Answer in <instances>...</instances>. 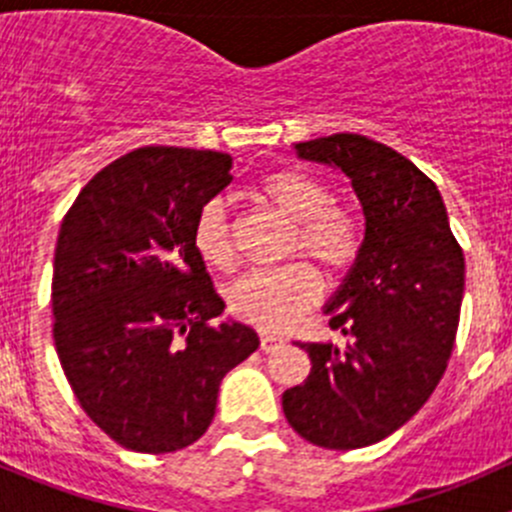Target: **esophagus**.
Wrapping results in <instances>:
<instances>
[{
    "label": "esophagus",
    "mask_w": 512,
    "mask_h": 512,
    "mask_svg": "<svg viewBox=\"0 0 512 512\" xmlns=\"http://www.w3.org/2000/svg\"><path fill=\"white\" fill-rule=\"evenodd\" d=\"M282 344V337H277V334L272 332H260V349L262 352H272V349H277Z\"/></svg>",
    "instance_id": "obj_1"
}]
</instances>
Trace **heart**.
<instances>
[{
    "instance_id": "1",
    "label": "heart",
    "mask_w": 512,
    "mask_h": 512,
    "mask_svg": "<svg viewBox=\"0 0 512 512\" xmlns=\"http://www.w3.org/2000/svg\"><path fill=\"white\" fill-rule=\"evenodd\" d=\"M257 195L292 223L287 252H304L329 275H342L361 252V225L349 210L334 205V193L322 178L299 168L267 173ZM195 255L210 270H230L235 262L230 220L223 200L200 205L193 232ZM319 297V280L304 262H289L275 270H250L227 287V309L237 319L255 324L262 332H277L292 324Z\"/></svg>"
}]
</instances>
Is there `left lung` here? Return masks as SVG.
Masks as SVG:
<instances>
[{"label":"left lung","instance_id":"obj_1","mask_svg":"<svg viewBox=\"0 0 512 512\" xmlns=\"http://www.w3.org/2000/svg\"><path fill=\"white\" fill-rule=\"evenodd\" d=\"M294 151L352 180L366 230L324 307L347 344H299L312 369L282 394V409L304 441L352 451L399 431L438 386L456 342L466 262L436 183L394 148L334 133Z\"/></svg>","mask_w":512,"mask_h":512}]
</instances>
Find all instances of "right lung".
Wrapping results in <instances>:
<instances>
[{"instance_id":"1","label":"right lung","mask_w":512,"mask_h":512,"mask_svg":"<svg viewBox=\"0 0 512 512\" xmlns=\"http://www.w3.org/2000/svg\"><path fill=\"white\" fill-rule=\"evenodd\" d=\"M232 158L148 146L96 173L61 223L54 344L81 409L136 453H173L208 431L220 381L260 347L225 309L193 232Z\"/></svg>"}]
</instances>
